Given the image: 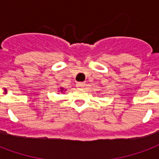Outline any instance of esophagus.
<instances>
[{"instance_id": "obj_1", "label": "esophagus", "mask_w": 159, "mask_h": 159, "mask_svg": "<svg viewBox=\"0 0 159 159\" xmlns=\"http://www.w3.org/2000/svg\"><path fill=\"white\" fill-rule=\"evenodd\" d=\"M84 86H85V83H76V87H78V88H83Z\"/></svg>"}]
</instances>
